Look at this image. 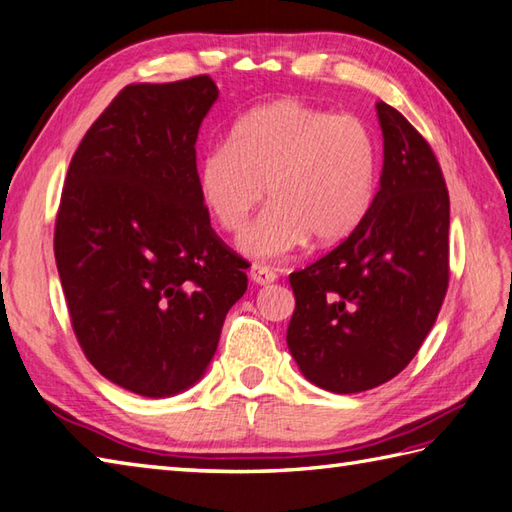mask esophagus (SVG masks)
I'll return each instance as SVG.
<instances>
[{
  "label": "esophagus",
  "mask_w": 512,
  "mask_h": 512,
  "mask_svg": "<svg viewBox=\"0 0 512 512\" xmlns=\"http://www.w3.org/2000/svg\"><path fill=\"white\" fill-rule=\"evenodd\" d=\"M248 277L253 279V284H259V286H268V284H273V281L277 279V275L273 273V270L266 268V266H259V264L250 266Z\"/></svg>",
  "instance_id": "34e87169"
}]
</instances>
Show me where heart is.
<instances>
[{
    "instance_id": "heart-1",
    "label": "heart",
    "mask_w": 512,
    "mask_h": 512,
    "mask_svg": "<svg viewBox=\"0 0 512 512\" xmlns=\"http://www.w3.org/2000/svg\"><path fill=\"white\" fill-rule=\"evenodd\" d=\"M378 145L358 116L334 114L299 99H279L246 112L228 145L206 149L195 165V187L213 222L237 237L239 253L270 262L312 237L341 242L372 206Z\"/></svg>"
}]
</instances>
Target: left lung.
<instances>
[{
    "instance_id": "obj_1",
    "label": "left lung",
    "mask_w": 512,
    "mask_h": 512,
    "mask_svg": "<svg viewBox=\"0 0 512 512\" xmlns=\"http://www.w3.org/2000/svg\"><path fill=\"white\" fill-rule=\"evenodd\" d=\"M383 173L363 222L319 262L290 275L297 306L288 350L312 385L358 394L418 354L449 286V191L405 116L376 103Z\"/></svg>"
}]
</instances>
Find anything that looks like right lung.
I'll use <instances>...</instances> for the list:
<instances>
[{
	"label": "right lung",
	"instance_id": "obj_1",
	"mask_svg": "<svg viewBox=\"0 0 512 512\" xmlns=\"http://www.w3.org/2000/svg\"><path fill=\"white\" fill-rule=\"evenodd\" d=\"M217 96L211 76L127 85L65 178L54 259L74 334L99 374L138 396L198 383L248 286L195 187V140Z\"/></svg>",
	"mask_w": 512,
	"mask_h": 512
}]
</instances>
